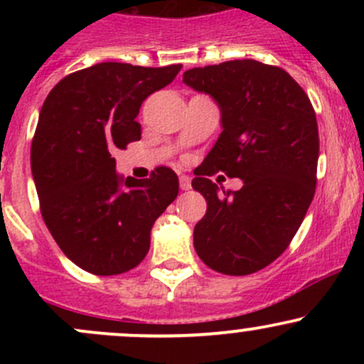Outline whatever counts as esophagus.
<instances>
[{
    "label": "esophagus",
    "mask_w": 364,
    "mask_h": 364,
    "mask_svg": "<svg viewBox=\"0 0 364 364\" xmlns=\"http://www.w3.org/2000/svg\"><path fill=\"white\" fill-rule=\"evenodd\" d=\"M179 186H181V190L192 188V179H190V176H179Z\"/></svg>",
    "instance_id": "34e87169"
}]
</instances>
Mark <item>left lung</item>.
<instances>
[{
  "label": "left lung",
  "instance_id": "left-lung-1",
  "mask_svg": "<svg viewBox=\"0 0 364 364\" xmlns=\"http://www.w3.org/2000/svg\"><path fill=\"white\" fill-rule=\"evenodd\" d=\"M222 111L218 141L193 171V190L208 209L193 247L211 269L252 274L277 260L296 236L317 185L318 128L311 102L284 68L234 60L183 73ZM244 179L220 193L208 176Z\"/></svg>",
  "mask_w": 364,
  "mask_h": 364
}]
</instances>
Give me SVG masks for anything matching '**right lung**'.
<instances>
[{"label": "right lung", "mask_w": 364, "mask_h": 364, "mask_svg": "<svg viewBox=\"0 0 364 364\" xmlns=\"http://www.w3.org/2000/svg\"><path fill=\"white\" fill-rule=\"evenodd\" d=\"M179 70L98 63L63 77L43 102L31 142L40 213L61 252L87 273L111 277L139 266L153 223L178 197L172 168L121 179L112 153L141 139L142 102Z\"/></svg>", "instance_id": "1"}]
</instances>
